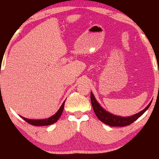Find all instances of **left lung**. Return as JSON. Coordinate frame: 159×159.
I'll return each instance as SVG.
<instances>
[{"label": "left lung", "instance_id": "8db88e82", "mask_svg": "<svg viewBox=\"0 0 159 159\" xmlns=\"http://www.w3.org/2000/svg\"><path fill=\"white\" fill-rule=\"evenodd\" d=\"M90 100L95 114H96V116H97L98 119L100 121L107 124V125H110V126L119 127L126 126V125L132 124L133 122H134L136 120H138L141 115H143V113L149 108L151 103H149L148 106L146 107L145 109H143V111L138 113V114L131 116H128V117H122V116H116V115L110 114V113L107 112L106 111L104 110L102 107L100 106L99 104L96 102V98H95L93 94L92 93H90Z\"/></svg>", "mask_w": 159, "mask_h": 159}]
</instances>
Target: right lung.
I'll use <instances>...</instances> for the list:
<instances>
[{
	"mask_svg": "<svg viewBox=\"0 0 159 159\" xmlns=\"http://www.w3.org/2000/svg\"><path fill=\"white\" fill-rule=\"evenodd\" d=\"M64 103H65V102L63 104H62L61 107H60V109L58 110V111L55 114L53 115L52 116H51V117L48 118V119L30 120V119H27V118L22 117V116H21V118H22L24 120H25L27 123L30 124V125H36V126H40V125H42V126H43V125H52V124L56 123V122L58 120V119L61 117L62 113H63V107H64Z\"/></svg>",
	"mask_w": 159,
	"mask_h": 159,
	"instance_id": "add662e5",
	"label": "right lung"
}]
</instances>
